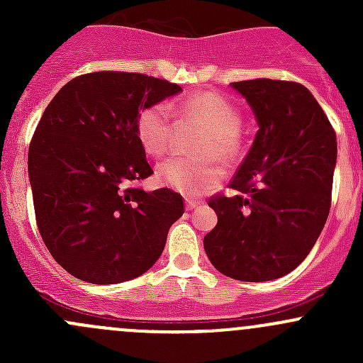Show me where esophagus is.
Wrapping results in <instances>:
<instances>
[{
  "label": "esophagus",
  "mask_w": 363,
  "mask_h": 363,
  "mask_svg": "<svg viewBox=\"0 0 363 363\" xmlns=\"http://www.w3.org/2000/svg\"><path fill=\"white\" fill-rule=\"evenodd\" d=\"M200 203H202V202H200V200H195V199H186V208H188V211H193V208L199 207Z\"/></svg>",
  "instance_id": "34e87169"
}]
</instances>
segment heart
Here are the masks:
<instances>
[{
  "label": "heart",
  "mask_w": 363,
  "mask_h": 363,
  "mask_svg": "<svg viewBox=\"0 0 363 363\" xmlns=\"http://www.w3.org/2000/svg\"><path fill=\"white\" fill-rule=\"evenodd\" d=\"M182 113L207 128L200 138L195 160H170L158 168V177L164 186L177 189L188 196H200L214 188L223 179L219 161L232 160L239 151V133L242 117L239 108L218 93H203L182 105ZM137 135L142 147L155 158L170 152L175 135V121L167 101H158L142 108L137 117Z\"/></svg>",
  "instance_id": "b5f03b06"
}]
</instances>
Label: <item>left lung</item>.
I'll return each mask as SVG.
<instances>
[{
    "label": "left lung",
    "instance_id": "left-lung-1",
    "mask_svg": "<svg viewBox=\"0 0 363 363\" xmlns=\"http://www.w3.org/2000/svg\"><path fill=\"white\" fill-rule=\"evenodd\" d=\"M259 130L228 188L208 205L218 225L203 239L212 265L232 279L262 283L296 269L330 212L337 140L307 87L290 80L232 82Z\"/></svg>",
    "mask_w": 363,
    "mask_h": 363
}]
</instances>
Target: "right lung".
<instances>
[{
  "label": "right lung",
  "instance_id": "1",
  "mask_svg": "<svg viewBox=\"0 0 363 363\" xmlns=\"http://www.w3.org/2000/svg\"><path fill=\"white\" fill-rule=\"evenodd\" d=\"M179 91L144 73L93 72L65 84L47 105L28 152L36 225L77 279L117 284L142 276L184 214L179 193L138 186L152 175L138 112Z\"/></svg>",
  "mask_w": 363,
  "mask_h": 363
}]
</instances>
